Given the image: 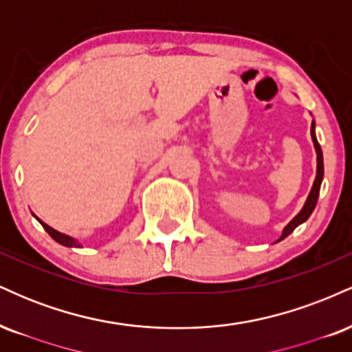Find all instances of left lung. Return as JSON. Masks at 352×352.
Instances as JSON below:
<instances>
[{"instance_id":"obj_1","label":"left lung","mask_w":352,"mask_h":352,"mask_svg":"<svg viewBox=\"0 0 352 352\" xmlns=\"http://www.w3.org/2000/svg\"><path fill=\"white\" fill-rule=\"evenodd\" d=\"M311 137H313V144H314V148H316V153H318V170H316V179H314V184H313V188H311L309 192V197L308 200H306L305 207L300 213H298L296 217L293 218L292 221L288 223V227L283 230V235L278 241L285 240L286 236L289 235V233L293 232L294 228L298 227V225H301L302 221H306L309 218L311 213H313L314 207H316L318 204V197H319V188H321V182H322V175H324V165H322V152H321V147H319L318 140H316V135H314V122L311 124Z\"/></svg>"}]
</instances>
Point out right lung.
Returning a JSON list of instances; mask_svg holds the SVG:
<instances>
[{"mask_svg": "<svg viewBox=\"0 0 352 352\" xmlns=\"http://www.w3.org/2000/svg\"><path fill=\"white\" fill-rule=\"evenodd\" d=\"M38 220H39V218H38ZM39 223H41V225H43V228H44V230H46V232H47V233H50V235H51V238H54V240H56V241H58V243H60V245H64V246H80L79 243H76V241H74V240H72V238H71V236L64 235V233H59V232H56V230H54V228H51V227H50V225H46V223H44V221H41V220H39Z\"/></svg>", "mask_w": 352, "mask_h": 352, "instance_id": "1", "label": "right lung"}]
</instances>
